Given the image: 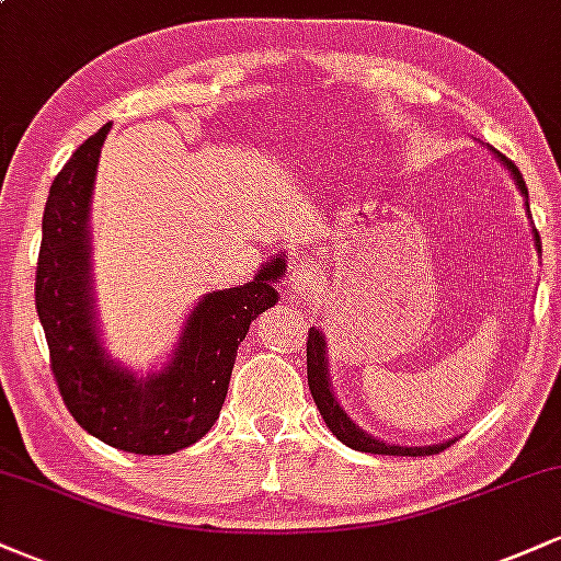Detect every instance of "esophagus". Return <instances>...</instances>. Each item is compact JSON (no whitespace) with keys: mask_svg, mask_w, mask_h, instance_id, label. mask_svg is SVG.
<instances>
[{"mask_svg":"<svg viewBox=\"0 0 561 561\" xmlns=\"http://www.w3.org/2000/svg\"><path fill=\"white\" fill-rule=\"evenodd\" d=\"M313 287V272L308 266H295L293 268V274H289V285H287V289H289V295H306L308 289Z\"/></svg>","mask_w":561,"mask_h":561,"instance_id":"1","label":"esophagus"}]
</instances>
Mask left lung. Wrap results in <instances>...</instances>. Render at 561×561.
<instances>
[{"label":"left lung","mask_w":561,"mask_h":561,"mask_svg":"<svg viewBox=\"0 0 561 561\" xmlns=\"http://www.w3.org/2000/svg\"><path fill=\"white\" fill-rule=\"evenodd\" d=\"M495 158H499L501 163L506 165V171L512 173V179H514V184H517L519 195L525 197V214L533 224L530 205H527V186L523 182V173L517 171V165L508 163V160L501 156V152H495ZM533 244H536V250L540 253V237H538L536 229H533ZM306 366H308V388H311L313 403H317L321 420L327 422V427L332 430V435L337 437V440H343L347 448L364 450V454H385V456H430V454H440L443 448H448L450 443H454V440H446V443H433V446H396V443L379 440V437L366 433L364 427H358V424L351 420V414H347L343 405H340L337 396H334L332 377H330V356H327V337L321 334V330H317V327H311V332H308Z\"/></svg>","instance_id":"left-lung-1"}]
</instances>
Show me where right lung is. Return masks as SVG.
Wrapping results in <instances>:
<instances>
[{"label":"right lung","mask_w":561,"mask_h":561,"mask_svg":"<svg viewBox=\"0 0 561 561\" xmlns=\"http://www.w3.org/2000/svg\"><path fill=\"white\" fill-rule=\"evenodd\" d=\"M111 124L57 173L42 218L36 311L62 401L89 435L126 454H176L214 427L250 321L279 300L285 259L266 261L248 285L203 295L160 369L115 362L102 345L92 287L89 210Z\"/></svg>","instance_id":"right-lung-1"}]
</instances>
